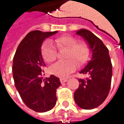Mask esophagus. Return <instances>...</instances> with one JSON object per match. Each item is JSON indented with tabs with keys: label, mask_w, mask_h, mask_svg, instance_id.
Returning <instances> with one entry per match:
<instances>
[{
	"label": "esophagus",
	"mask_w": 124,
	"mask_h": 124,
	"mask_svg": "<svg viewBox=\"0 0 124 124\" xmlns=\"http://www.w3.org/2000/svg\"><path fill=\"white\" fill-rule=\"evenodd\" d=\"M68 80V78H60V81L61 83H64V82H66V81Z\"/></svg>",
	"instance_id": "1"
}]
</instances>
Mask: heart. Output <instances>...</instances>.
Segmentation results:
<instances>
[{
    "instance_id": "1",
    "label": "heart",
    "mask_w": 124,
    "mask_h": 124,
    "mask_svg": "<svg viewBox=\"0 0 124 124\" xmlns=\"http://www.w3.org/2000/svg\"><path fill=\"white\" fill-rule=\"evenodd\" d=\"M59 50H66L65 60L59 61L51 66L49 71L52 74L58 77H66L74 72L76 67H80L88 60L90 55V46L86 42L78 41L72 36H60L54 40ZM41 54L47 63H51L56 59L57 51L51 42L46 40L41 46Z\"/></svg>"
}]
</instances>
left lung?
<instances>
[{"instance_id": "left-lung-1", "label": "left lung", "mask_w": 124, "mask_h": 124, "mask_svg": "<svg viewBox=\"0 0 124 124\" xmlns=\"http://www.w3.org/2000/svg\"><path fill=\"white\" fill-rule=\"evenodd\" d=\"M76 34L87 41L92 58L80 72L86 74L88 78L78 79L80 84L74 93V98L80 108L92 109L101 105L109 93L112 76V62L108 49L92 32L81 29Z\"/></svg>"}]
</instances>
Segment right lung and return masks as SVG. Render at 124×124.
I'll return each instance as SVG.
<instances>
[{
    "instance_id": "right-lung-1",
    "label": "right lung",
    "mask_w": 124,
    "mask_h": 124,
    "mask_svg": "<svg viewBox=\"0 0 124 124\" xmlns=\"http://www.w3.org/2000/svg\"><path fill=\"white\" fill-rule=\"evenodd\" d=\"M57 32H29L20 42L13 58L15 87L26 106L35 112H48L56 103V90L61 84L59 78L54 75L46 79L42 78L45 64L41 46L45 38Z\"/></svg>"
}]
</instances>
